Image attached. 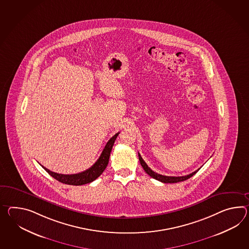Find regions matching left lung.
Instances as JSON below:
<instances>
[{"label":"left lung","mask_w":249,"mask_h":249,"mask_svg":"<svg viewBox=\"0 0 249 249\" xmlns=\"http://www.w3.org/2000/svg\"><path fill=\"white\" fill-rule=\"evenodd\" d=\"M139 159H140V164L142 165V167L144 168L145 170V172H146V174L148 175V176H151L152 178H154V179H156V180H158V181H160V182H164V183H175V182H182V181H185V180H187L189 179L190 177H192V176H194L199 169L196 170V171H194V173H192V174H190L188 176H162V175H159L158 173H156V172H154V171H152L148 166H147V164H146V162L143 160V158H141V156H140V153H139Z\"/></svg>","instance_id":"1"}]
</instances>
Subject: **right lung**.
Masks as SVG:
<instances>
[{
  "label": "right lung",
  "mask_w": 249,
  "mask_h": 249,
  "mask_svg": "<svg viewBox=\"0 0 249 249\" xmlns=\"http://www.w3.org/2000/svg\"><path fill=\"white\" fill-rule=\"evenodd\" d=\"M119 134H120V132L116 133L107 142L106 146L102 152L100 158L95 162V164L91 166L89 169L85 170L82 173L74 174V175H62V174H57L55 172H52L48 168L44 167L43 165L42 167L49 173L50 176H52L53 178H55V180H57L58 182L66 183V184L83 185V184L91 182L92 181H94L95 179H97L98 177L103 174V171L106 168L107 164L109 163V156H110V152L112 149V146L114 145V142H115L116 139H117Z\"/></svg>",
  "instance_id": "1"
}]
</instances>
